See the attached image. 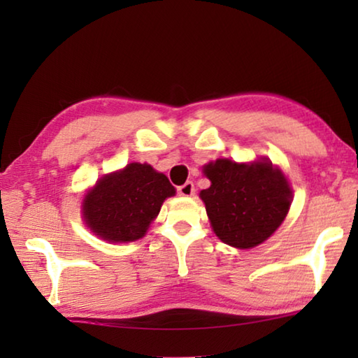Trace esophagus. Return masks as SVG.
Instances as JSON below:
<instances>
[{"mask_svg":"<svg viewBox=\"0 0 358 358\" xmlns=\"http://www.w3.org/2000/svg\"><path fill=\"white\" fill-rule=\"evenodd\" d=\"M177 191H178V194L180 196H183V197H191L192 194H194V183L192 181H186L185 185H181V186H178L177 187Z\"/></svg>","mask_w":358,"mask_h":358,"instance_id":"obj_1","label":"esophagus"}]
</instances>
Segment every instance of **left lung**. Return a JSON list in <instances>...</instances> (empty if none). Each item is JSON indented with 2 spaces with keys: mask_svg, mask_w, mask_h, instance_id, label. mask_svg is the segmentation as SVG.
Wrapping results in <instances>:
<instances>
[{
  "mask_svg": "<svg viewBox=\"0 0 358 358\" xmlns=\"http://www.w3.org/2000/svg\"><path fill=\"white\" fill-rule=\"evenodd\" d=\"M211 185L201 191L216 237L250 250L273 235L287 216L292 187L268 159L238 162L216 159L203 166Z\"/></svg>",
  "mask_w": 358,
  "mask_h": 358,
  "instance_id": "1",
  "label": "left lung"
}]
</instances>
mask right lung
Instances as JSON below:
<instances>
[{"mask_svg":"<svg viewBox=\"0 0 358 358\" xmlns=\"http://www.w3.org/2000/svg\"><path fill=\"white\" fill-rule=\"evenodd\" d=\"M175 187L164 173L150 164L131 162L121 171L96 181L83 199V221L93 232L112 243H128L145 237Z\"/></svg>","mask_w":358,"mask_h":358,"instance_id":"1","label":"right lung"}]
</instances>
